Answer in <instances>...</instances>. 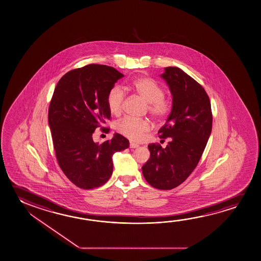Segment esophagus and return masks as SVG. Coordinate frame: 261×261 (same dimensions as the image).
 <instances>
[{"label":"esophagus","instance_id":"esophagus-1","mask_svg":"<svg viewBox=\"0 0 261 261\" xmlns=\"http://www.w3.org/2000/svg\"><path fill=\"white\" fill-rule=\"evenodd\" d=\"M138 147H139V145L135 144V143H133V142L129 143V148H130V149H136Z\"/></svg>","mask_w":261,"mask_h":261}]
</instances>
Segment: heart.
<instances>
[{"label":"heart","mask_w":261,"mask_h":261,"mask_svg":"<svg viewBox=\"0 0 261 261\" xmlns=\"http://www.w3.org/2000/svg\"><path fill=\"white\" fill-rule=\"evenodd\" d=\"M130 89L148 102L149 114L156 120L165 119L171 112V104L164 98V90L159 83L149 77H139L130 84ZM124 91L119 87H112L107 95V105L110 112L118 116L122 112ZM150 122L146 119L137 120L126 117L115 125L118 133L133 141H141L145 133L150 129Z\"/></svg>","instance_id":"heart-1"}]
</instances>
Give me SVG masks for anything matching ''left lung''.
Instances as JSON below:
<instances>
[{
  "label": "left lung",
  "instance_id": "obj_1",
  "mask_svg": "<svg viewBox=\"0 0 261 261\" xmlns=\"http://www.w3.org/2000/svg\"><path fill=\"white\" fill-rule=\"evenodd\" d=\"M162 79L172 95L170 116L159 137L170 141L165 148L149 144L150 157L142 174L150 186L172 190L185 181L198 165L212 129L211 101L204 88L177 67H167Z\"/></svg>",
  "mask_w": 261,
  "mask_h": 261
}]
</instances>
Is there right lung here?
I'll use <instances>...</instances> for the list:
<instances>
[{"label":"right lung","instance_id":"1","mask_svg":"<svg viewBox=\"0 0 261 261\" xmlns=\"http://www.w3.org/2000/svg\"><path fill=\"white\" fill-rule=\"evenodd\" d=\"M124 75L113 67L89 64L68 71L54 90L48 121L54 150L63 173L84 190L102 186L113 171L112 155L129 142L115 133L111 141L95 143L92 133L110 120L107 95Z\"/></svg>","mask_w":261,"mask_h":261}]
</instances>
